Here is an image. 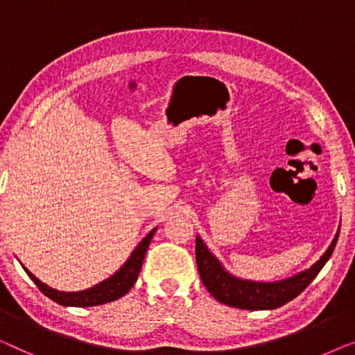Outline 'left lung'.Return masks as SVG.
Segmentation results:
<instances>
[{
	"instance_id": "1",
	"label": "left lung",
	"mask_w": 355,
	"mask_h": 355,
	"mask_svg": "<svg viewBox=\"0 0 355 355\" xmlns=\"http://www.w3.org/2000/svg\"><path fill=\"white\" fill-rule=\"evenodd\" d=\"M338 236L339 228L325 254L311 268H306L294 277L273 283L251 282V279H241L230 275L222 263L218 262V259L209 251L202 239L196 236L198 270L204 286L218 302L230 307L244 309V311H268V309L282 307L283 304L299 296L312 283V279L318 275V272L331 257L334 246L338 243Z\"/></svg>"
}]
</instances>
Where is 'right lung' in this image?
Returning <instances> with one entry per match:
<instances>
[{
	"instance_id": "add662e5",
	"label": "right lung",
	"mask_w": 355,
	"mask_h": 355,
	"mask_svg": "<svg viewBox=\"0 0 355 355\" xmlns=\"http://www.w3.org/2000/svg\"><path fill=\"white\" fill-rule=\"evenodd\" d=\"M156 232V228L151 230L146 236H144L132 256L128 257V261L123 263V266L119 268V270L114 273L112 277H109L104 282L94 284L93 288L85 289V291H77V293H64L58 291V289L49 288L48 284L40 282V279L32 275L26 267L24 270L27 272V275L32 278V282L37 284L40 291H42L44 296H48L51 301L61 304V306H72V307H92V306H101V304L112 302L116 299L125 296V294L132 289V286L137 282L138 273L141 270L144 254L148 251L149 243H151L153 234Z\"/></svg>"
}]
</instances>
